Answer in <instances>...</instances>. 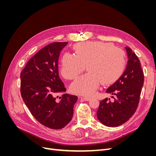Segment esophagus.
Here are the masks:
<instances>
[{"label": "esophagus", "mask_w": 156, "mask_h": 156, "mask_svg": "<svg viewBox=\"0 0 156 156\" xmlns=\"http://www.w3.org/2000/svg\"><path fill=\"white\" fill-rule=\"evenodd\" d=\"M81 98H83L84 100H85V101H90L91 100V98H88V97H81Z\"/></svg>", "instance_id": "esophagus-1"}]
</instances>
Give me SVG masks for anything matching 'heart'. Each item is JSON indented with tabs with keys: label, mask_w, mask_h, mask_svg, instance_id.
Here are the masks:
<instances>
[{
	"label": "heart",
	"mask_w": 156,
	"mask_h": 156,
	"mask_svg": "<svg viewBox=\"0 0 156 156\" xmlns=\"http://www.w3.org/2000/svg\"><path fill=\"white\" fill-rule=\"evenodd\" d=\"M75 54L63 56L60 72L67 79H75L87 68L88 73L71 84V90L77 95L92 96L101 83H112L124 72L126 59L124 50L105 42L95 41L79 43L73 48Z\"/></svg>",
	"instance_id": "obj_1"
}]
</instances>
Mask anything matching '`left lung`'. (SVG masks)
Listing matches in <instances>:
<instances>
[{
  "mask_svg": "<svg viewBox=\"0 0 156 156\" xmlns=\"http://www.w3.org/2000/svg\"><path fill=\"white\" fill-rule=\"evenodd\" d=\"M128 61L122 76L106 90L115 95L114 100L105 98L100 101L97 117L107 127L124 124L134 115L139 105L144 84V74L137 56L128 47L125 48Z\"/></svg>",
  "mask_w": 156,
  "mask_h": 156,
  "instance_id": "obj_1",
  "label": "left lung"
}]
</instances>
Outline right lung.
<instances>
[{
  "instance_id": "add662e5",
  "label": "right lung",
  "mask_w": 156,
  "mask_h": 156,
  "mask_svg": "<svg viewBox=\"0 0 156 156\" xmlns=\"http://www.w3.org/2000/svg\"><path fill=\"white\" fill-rule=\"evenodd\" d=\"M68 42H53L28 61L21 73V94L31 114L40 124L62 129L72 120L77 96L58 94L66 89L58 75L60 51Z\"/></svg>"
}]
</instances>
